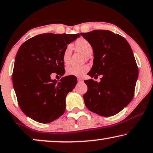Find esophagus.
Returning a JSON list of instances; mask_svg holds the SVG:
<instances>
[{"mask_svg":"<svg viewBox=\"0 0 153 153\" xmlns=\"http://www.w3.org/2000/svg\"><path fill=\"white\" fill-rule=\"evenodd\" d=\"M77 79H78V82H79V83H81V82H83V79L82 78H78Z\"/></svg>","mask_w":153,"mask_h":153,"instance_id":"esophagus-1","label":"esophagus"}]
</instances>
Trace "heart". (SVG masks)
Segmentation results:
<instances>
[{"label":"heart","instance_id":"heart-1","mask_svg":"<svg viewBox=\"0 0 153 153\" xmlns=\"http://www.w3.org/2000/svg\"><path fill=\"white\" fill-rule=\"evenodd\" d=\"M76 49L81 52L86 56H89L92 53V45L87 40L80 38L75 43ZM72 50V45H68L65 48L63 53V61L65 65H68L70 62V56H71ZM90 68L88 65H83L81 66H70L67 68L66 73L70 76H74L76 77L83 76L86 72L89 70Z\"/></svg>","mask_w":153,"mask_h":153}]
</instances>
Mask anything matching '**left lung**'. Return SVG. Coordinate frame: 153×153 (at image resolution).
Segmentation results:
<instances>
[{
  "label": "left lung",
  "mask_w": 153,
  "mask_h": 153,
  "mask_svg": "<svg viewBox=\"0 0 153 153\" xmlns=\"http://www.w3.org/2000/svg\"><path fill=\"white\" fill-rule=\"evenodd\" d=\"M92 45L94 60L88 74L102 75L98 83L85 80L83 95L86 107L94 113L110 117L119 113L132 101L138 78V67L127 41L109 30H93L80 34Z\"/></svg>",
  "instance_id": "8db88e82"
}]
</instances>
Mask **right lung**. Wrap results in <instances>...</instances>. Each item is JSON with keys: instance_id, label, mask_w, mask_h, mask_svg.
Listing matches in <instances>:
<instances>
[{"instance_id": "add662e5", "label": "right lung", "mask_w": 153, "mask_h": 153, "mask_svg": "<svg viewBox=\"0 0 153 153\" xmlns=\"http://www.w3.org/2000/svg\"><path fill=\"white\" fill-rule=\"evenodd\" d=\"M79 34L46 33L23 43L14 61L12 82L18 103L24 114L39 123L56 120L65 110V98L77 83L74 76L51 79L65 74L63 53Z\"/></svg>"}]
</instances>
